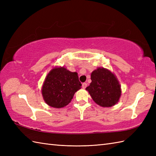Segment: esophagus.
Here are the masks:
<instances>
[{
	"instance_id": "obj_1",
	"label": "esophagus",
	"mask_w": 156,
	"mask_h": 156,
	"mask_svg": "<svg viewBox=\"0 0 156 156\" xmlns=\"http://www.w3.org/2000/svg\"><path fill=\"white\" fill-rule=\"evenodd\" d=\"M82 88H87V84L85 83V82H84V83H82Z\"/></svg>"
}]
</instances>
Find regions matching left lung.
Segmentation results:
<instances>
[{
	"instance_id": "1",
	"label": "left lung",
	"mask_w": 156,
	"mask_h": 156,
	"mask_svg": "<svg viewBox=\"0 0 156 156\" xmlns=\"http://www.w3.org/2000/svg\"><path fill=\"white\" fill-rule=\"evenodd\" d=\"M92 82L87 87L96 103L102 107H111L119 102L121 85L113 73L104 68H98L91 74Z\"/></svg>"
}]
</instances>
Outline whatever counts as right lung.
<instances>
[{"mask_svg":"<svg viewBox=\"0 0 156 156\" xmlns=\"http://www.w3.org/2000/svg\"><path fill=\"white\" fill-rule=\"evenodd\" d=\"M81 86L77 72H72L64 67H55L45 79L41 90L43 98L51 107H64L71 102Z\"/></svg>","mask_w":156,"mask_h":156,"instance_id":"right-lung-1","label":"right lung"}]
</instances>
